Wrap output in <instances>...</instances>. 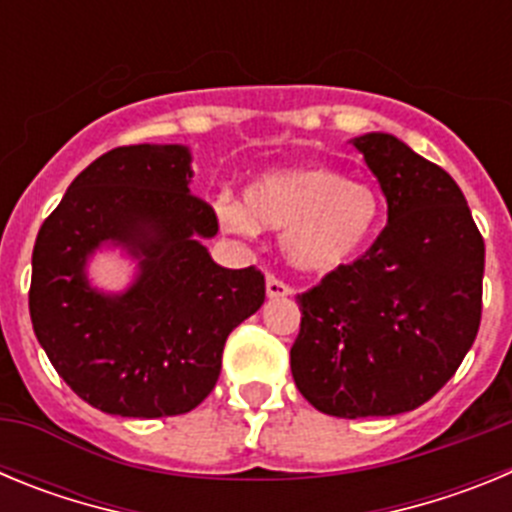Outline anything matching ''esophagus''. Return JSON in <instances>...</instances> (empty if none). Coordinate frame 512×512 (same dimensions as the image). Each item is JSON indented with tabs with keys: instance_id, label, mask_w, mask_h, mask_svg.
<instances>
[{
	"instance_id": "esophagus-1",
	"label": "esophagus",
	"mask_w": 512,
	"mask_h": 512,
	"mask_svg": "<svg viewBox=\"0 0 512 512\" xmlns=\"http://www.w3.org/2000/svg\"><path fill=\"white\" fill-rule=\"evenodd\" d=\"M289 295H292V287L284 284L282 279L277 277L266 279V297H269V300H279V297H289Z\"/></svg>"
}]
</instances>
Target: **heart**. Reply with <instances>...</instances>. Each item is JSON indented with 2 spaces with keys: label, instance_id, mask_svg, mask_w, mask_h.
Listing matches in <instances>:
<instances>
[{
  "label": "heart",
  "instance_id": "obj_1",
  "mask_svg": "<svg viewBox=\"0 0 512 512\" xmlns=\"http://www.w3.org/2000/svg\"><path fill=\"white\" fill-rule=\"evenodd\" d=\"M243 201L223 194L215 202L223 228L238 235H256L259 225L284 230V259L307 277H333L354 266L384 220L377 189L330 166L271 171L248 184Z\"/></svg>",
  "mask_w": 512,
  "mask_h": 512
}]
</instances>
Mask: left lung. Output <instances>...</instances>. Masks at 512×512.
<instances>
[{"instance_id":"8db88e82","label":"left lung","mask_w":512,"mask_h":512,"mask_svg":"<svg viewBox=\"0 0 512 512\" xmlns=\"http://www.w3.org/2000/svg\"><path fill=\"white\" fill-rule=\"evenodd\" d=\"M387 225L341 274L300 295L297 390L336 418L400 415L454 377L482 318L485 241L459 184L390 133L351 138Z\"/></svg>"}]
</instances>
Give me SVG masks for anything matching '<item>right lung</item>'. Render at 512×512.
Here are the masks:
<instances>
[{
    "label": "right lung",
    "instance_id": "right-lung-1",
    "mask_svg": "<svg viewBox=\"0 0 512 512\" xmlns=\"http://www.w3.org/2000/svg\"><path fill=\"white\" fill-rule=\"evenodd\" d=\"M192 176L182 143L115 148L76 176L35 238V336L63 382L102 413L194 410L220 377L230 330L264 305L261 271L212 261L205 241L217 217L189 192ZM104 247L136 264L120 293L88 279Z\"/></svg>",
    "mask_w": 512,
    "mask_h": 512
}]
</instances>
